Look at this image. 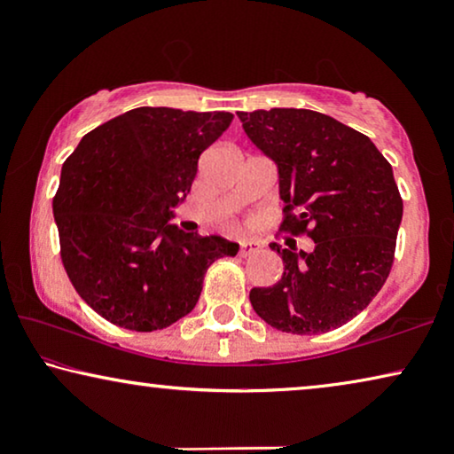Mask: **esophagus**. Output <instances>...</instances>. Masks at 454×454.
<instances>
[{
	"label": "esophagus",
	"mask_w": 454,
	"mask_h": 454,
	"mask_svg": "<svg viewBox=\"0 0 454 454\" xmlns=\"http://www.w3.org/2000/svg\"><path fill=\"white\" fill-rule=\"evenodd\" d=\"M258 250H260V244H258V241H254V239H246V241H241V244H239L241 256H252V254H256Z\"/></svg>",
	"instance_id": "esophagus-1"
}]
</instances>
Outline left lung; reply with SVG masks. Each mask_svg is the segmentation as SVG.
Listing matches in <instances>:
<instances>
[{"mask_svg":"<svg viewBox=\"0 0 454 454\" xmlns=\"http://www.w3.org/2000/svg\"><path fill=\"white\" fill-rule=\"evenodd\" d=\"M247 138L275 160L283 229L312 252L270 244L283 258L272 287H254V312L291 334H322L368 308L395 260L403 200L393 167L368 136L309 109L238 111Z\"/></svg>","mask_w":454,"mask_h":454,"instance_id":"1","label":"left lung"}]
</instances>
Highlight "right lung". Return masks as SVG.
I'll list each match as a JSON object with an SVG mask.
<instances>
[{
	"label": "right lung",
	"instance_id": "add662e5",
	"mask_svg": "<svg viewBox=\"0 0 454 454\" xmlns=\"http://www.w3.org/2000/svg\"><path fill=\"white\" fill-rule=\"evenodd\" d=\"M227 111L138 107L80 140L61 167L53 216L78 295L111 325L171 326L194 309L207 269L238 244L171 225L198 159L231 123Z\"/></svg>",
	"mask_w": 454,
	"mask_h": 454
}]
</instances>
